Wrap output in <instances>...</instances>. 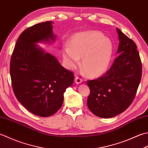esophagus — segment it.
<instances>
[{
    "instance_id": "34e87169",
    "label": "esophagus",
    "mask_w": 148,
    "mask_h": 148,
    "mask_svg": "<svg viewBox=\"0 0 148 148\" xmlns=\"http://www.w3.org/2000/svg\"><path fill=\"white\" fill-rule=\"evenodd\" d=\"M83 82V79H82V78H80L79 77H76V78H75V82H76V83L77 84H79Z\"/></svg>"
}]
</instances>
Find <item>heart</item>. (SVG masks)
I'll use <instances>...</instances> for the list:
<instances>
[{
  "mask_svg": "<svg viewBox=\"0 0 148 148\" xmlns=\"http://www.w3.org/2000/svg\"><path fill=\"white\" fill-rule=\"evenodd\" d=\"M114 53V45L110 39L99 31L83 32L72 37L70 46L62 49L66 67L75 70L80 64L90 77L102 76L108 71Z\"/></svg>",
  "mask_w": 148,
  "mask_h": 148,
  "instance_id": "b5f03b06",
  "label": "heart"
}]
</instances>
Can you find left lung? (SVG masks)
Instances as JSON below:
<instances>
[{
  "label": "left lung",
  "instance_id": "left-lung-1",
  "mask_svg": "<svg viewBox=\"0 0 148 148\" xmlns=\"http://www.w3.org/2000/svg\"><path fill=\"white\" fill-rule=\"evenodd\" d=\"M118 33L119 56L105 75L89 80L90 110L97 117L111 118L125 111L134 101L142 76V63L137 45L122 31Z\"/></svg>",
  "mask_w": 148,
  "mask_h": 148
}]
</instances>
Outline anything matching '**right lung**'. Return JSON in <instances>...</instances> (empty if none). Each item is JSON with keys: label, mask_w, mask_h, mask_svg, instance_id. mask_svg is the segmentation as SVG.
I'll use <instances>...</instances> for the list:
<instances>
[{"label": "right lung", "mask_w": 148, "mask_h": 148, "mask_svg": "<svg viewBox=\"0 0 148 148\" xmlns=\"http://www.w3.org/2000/svg\"><path fill=\"white\" fill-rule=\"evenodd\" d=\"M53 24L51 21L39 23L23 31L10 62L11 82L17 99L27 110L44 117L62 107L63 94L74 82L72 72L37 44L56 40Z\"/></svg>", "instance_id": "obj_1"}]
</instances>
